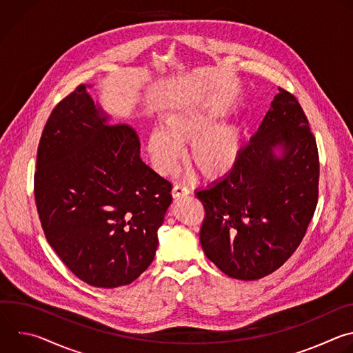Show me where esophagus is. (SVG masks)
Listing matches in <instances>:
<instances>
[{"mask_svg":"<svg viewBox=\"0 0 353 353\" xmlns=\"http://www.w3.org/2000/svg\"><path fill=\"white\" fill-rule=\"evenodd\" d=\"M188 194H190V191H188L185 187L180 185V184H176V185L172 188V195H173V198L185 196V195H188Z\"/></svg>","mask_w":353,"mask_h":353,"instance_id":"obj_1","label":"esophagus"}]
</instances>
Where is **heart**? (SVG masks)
Here are the masks:
<instances>
[{
	"label": "heart",
	"instance_id": "b5f03b06",
	"mask_svg": "<svg viewBox=\"0 0 353 353\" xmlns=\"http://www.w3.org/2000/svg\"><path fill=\"white\" fill-rule=\"evenodd\" d=\"M219 123V117L196 109L174 110L163 116L162 125L146 135V152L161 174H170L188 143L187 162L205 180L218 181L229 176L239 163L244 131L236 121Z\"/></svg>",
	"mask_w": 353,
	"mask_h": 353
}]
</instances>
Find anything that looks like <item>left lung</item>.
Here are the masks:
<instances>
[{
    "label": "left lung",
    "instance_id": "8db88e82",
    "mask_svg": "<svg viewBox=\"0 0 353 353\" xmlns=\"http://www.w3.org/2000/svg\"><path fill=\"white\" fill-rule=\"evenodd\" d=\"M319 152L307 117L279 88L234 170L195 195L205 208L199 241L228 276L256 281L303 240L319 198Z\"/></svg>",
    "mask_w": 353,
    "mask_h": 353
}]
</instances>
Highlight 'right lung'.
Returning <instances> with one entry per match:
<instances>
[{"label": "right lung", "mask_w": 353, "mask_h": 353, "mask_svg": "<svg viewBox=\"0 0 353 353\" xmlns=\"http://www.w3.org/2000/svg\"><path fill=\"white\" fill-rule=\"evenodd\" d=\"M78 86L43 130L34 199L48 244L81 281L117 288L155 259L172 184L145 165L137 132Z\"/></svg>", "instance_id": "1"}]
</instances>
